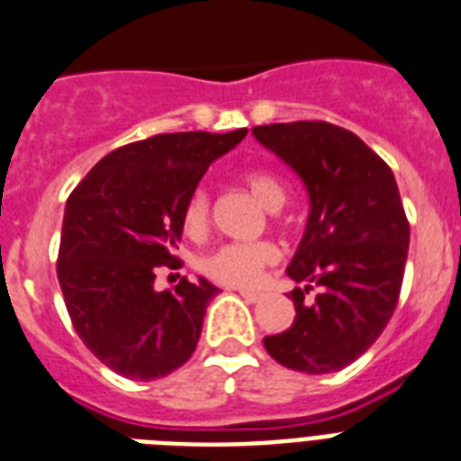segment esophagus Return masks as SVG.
Instances as JSON below:
<instances>
[{
	"instance_id": "esophagus-1",
	"label": "esophagus",
	"mask_w": 461,
	"mask_h": 461,
	"mask_svg": "<svg viewBox=\"0 0 461 461\" xmlns=\"http://www.w3.org/2000/svg\"><path fill=\"white\" fill-rule=\"evenodd\" d=\"M237 292L244 296L249 303H256V302H260V299H263V294H260V292H251V289H237Z\"/></svg>"
}]
</instances>
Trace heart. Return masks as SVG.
I'll list each match as a JSON object with an SVG mask.
<instances>
[{
	"instance_id": "1",
	"label": "heart",
	"mask_w": 461,
	"mask_h": 461,
	"mask_svg": "<svg viewBox=\"0 0 461 461\" xmlns=\"http://www.w3.org/2000/svg\"><path fill=\"white\" fill-rule=\"evenodd\" d=\"M244 184L249 186L260 205L267 210H280L287 201V188L273 172L267 169H251L244 174ZM210 212V198L205 188H195L188 195L181 222L186 234L195 237L205 230ZM277 260V249L267 241H253V244H224L217 246L215 251L205 253L201 258V273L220 285L230 287H251L267 266Z\"/></svg>"
}]
</instances>
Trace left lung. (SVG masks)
Returning a JSON list of instances; mask_svg holds the SVG:
<instances>
[{
    "mask_svg": "<svg viewBox=\"0 0 461 461\" xmlns=\"http://www.w3.org/2000/svg\"><path fill=\"white\" fill-rule=\"evenodd\" d=\"M260 146L299 174L308 194L306 231L287 275L294 322L263 339L292 371H342L380 337L400 299L409 222L393 169L357 133L328 122L256 126ZM313 286V303L305 294Z\"/></svg>",
    "mask_w": 461,
    "mask_h": 461,
    "instance_id": "1",
    "label": "left lung"
}]
</instances>
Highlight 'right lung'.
Segmentation results:
<instances>
[{
	"label": "right lung",
	"mask_w": 461,
	"mask_h": 461,
	"mask_svg": "<svg viewBox=\"0 0 461 461\" xmlns=\"http://www.w3.org/2000/svg\"><path fill=\"white\" fill-rule=\"evenodd\" d=\"M246 133H159L129 143L68 195L57 258L61 294L83 344L119 375L165 378L195 351L220 289L184 277L158 292L155 273L179 267L174 249L188 195Z\"/></svg>",
	"instance_id": "right-lung-1"
}]
</instances>
